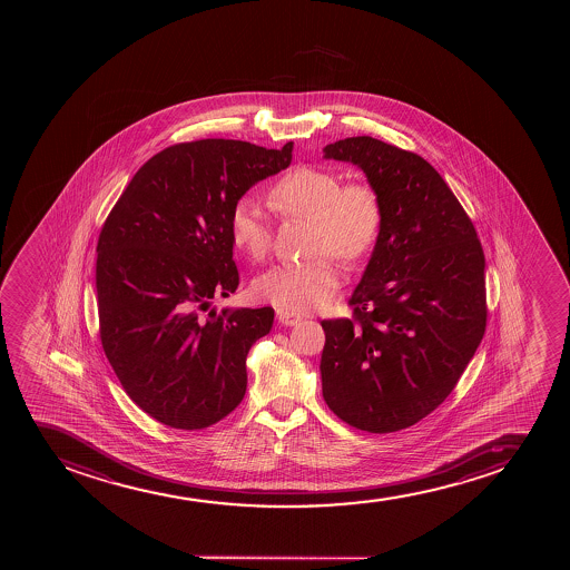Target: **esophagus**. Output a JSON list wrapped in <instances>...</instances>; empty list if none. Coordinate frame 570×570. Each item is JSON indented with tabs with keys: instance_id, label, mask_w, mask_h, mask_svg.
I'll return each mask as SVG.
<instances>
[{
	"instance_id": "1",
	"label": "esophagus",
	"mask_w": 570,
	"mask_h": 570,
	"mask_svg": "<svg viewBox=\"0 0 570 570\" xmlns=\"http://www.w3.org/2000/svg\"><path fill=\"white\" fill-rule=\"evenodd\" d=\"M275 317H277V321H279L282 325H285V327H293V325H296V323L301 321V315L287 312V309H277V312H275Z\"/></svg>"
}]
</instances>
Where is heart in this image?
Instances as JSON below:
<instances>
[{"label": "heart", "mask_w": 570, "mask_h": 570, "mask_svg": "<svg viewBox=\"0 0 570 570\" xmlns=\"http://www.w3.org/2000/svg\"><path fill=\"white\" fill-rule=\"evenodd\" d=\"M268 204L283 218H304L312 261L282 264L256 277L253 293L262 302L293 314L320 309L341 287V264L365 258L379 242L384 207L373 184L347 180L325 167L301 165L272 184ZM229 237L236 249L262 261L272 249V228L250 199L234 205Z\"/></svg>", "instance_id": "obj_1"}]
</instances>
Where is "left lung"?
I'll return each mask as SVG.
<instances>
[{
    "instance_id": "left-lung-1",
    "label": "left lung",
    "mask_w": 570,
    "mask_h": 570,
    "mask_svg": "<svg viewBox=\"0 0 570 570\" xmlns=\"http://www.w3.org/2000/svg\"><path fill=\"white\" fill-rule=\"evenodd\" d=\"M365 173L384 223L352 320L321 321L323 397L346 424L392 433L435 411L459 384L487 327L484 253L443 177L414 151L373 137L323 148Z\"/></svg>"
}]
</instances>
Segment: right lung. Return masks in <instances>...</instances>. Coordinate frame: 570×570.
<instances>
[{
  "label": "right lung",
  "instance_id": "right-lung-1",
  "mask_svg": "<svg viewBox=\"0 0 570 570\" xmlns=\"http://www.w3.org/2000/svg\"><path fill=\"white\" fill-rule=\"evenodd\" d=\"M293 159L282 150L204 138L150 157L97 243L102 350L127 395L177 430L228 416L247 390L245 360L274 309L204 314L239 285L229 215L253 184Z\"/></svg>",
  "mask_w": 570,
  "mask_h": 570
}]
</instances>
